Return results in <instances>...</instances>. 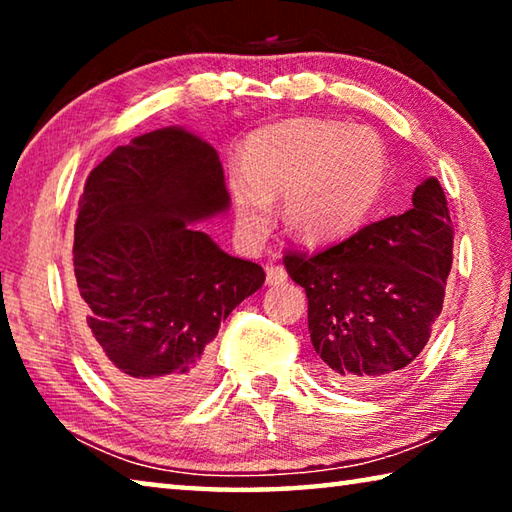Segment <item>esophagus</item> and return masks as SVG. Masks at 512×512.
I'll return each mask as SVG.
<instances>
[{
  "mask_svg": "<svg viewBox=\"0 0 512 512\" xmlns=\"http://www.w3.org/2000/svg\"><path fill=\"white\" fill-rule=\"evenodd\" d=\"M287 271L282 266H268L266 268V284L268 287H277V284L287 282Z\"/></svg>",
  "mask_w": 512,
  "mask_h": 512,
  "instance_id": "obj_1",
  "label": "esophagus"
}]
</instances>
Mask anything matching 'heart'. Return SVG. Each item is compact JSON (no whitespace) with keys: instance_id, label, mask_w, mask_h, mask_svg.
Returning a JSON list of instances; mask_svg holds the SVG:
<instances>
[{"instance_id":"heart-1","label":"heart","mask_w":512,"mask_h":512,"mask_svg":"<svg viewBox=\"0 0 512 512\" xmlns=\"http://www.w3.org/2000/svg\"><path fill=\"white\" fill-rule=\"evenodd\" d=\"M241 164L230 169L241 230L262 239L273 225V198H282L284 225L305 244H332L357 230L388 167L375 133L334 119H291L255 131Z\"/></svg>"}]
</instances>
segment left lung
I'll return each instance as SVG.
<instances>
[{
    "label": "left lung",
    "instance_id": "8db88e82",
    "mask_svg": "<svg viewBox=\"0 0 512 512\" xmlns=\"http://www.w3.org/2000/svg\"><path fill=\"white\" fill-rule=\"evenodd\" d=\"M452 248L445 192L427 178L409 212L316 255H284L291 280L307 293L311 345L329 384L350 391L402 375L443 311Z\"/></svg>",
    "mask_w": 512,
    "mask_h": 512
}]
</instances>
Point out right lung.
Here are the masks:
<instances>
[{"mask_svg":"<svg viewBox=\"0 0 512 512\" xmlns=\"http://www.w3.org/2000/svg\"><path fill=\"white\" fill-rule=\"evenodd\" d=\"M230 207L216 151L180 126L117 146L90 171L74 225L76 314L94 363L153 411L210 384V343L264 268L192 223Z\"/></svg>","mask_w":512,"mask_h":512,"instance_id":"right-lung-1","label":"right lung"}]
</instances>
